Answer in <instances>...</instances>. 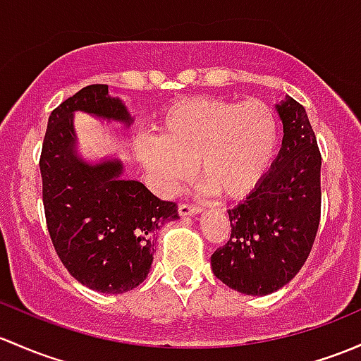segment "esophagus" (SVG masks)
<instances>
[{
  "label": "esophagus",
  "mask_w": 361,
  "mask_h": 361,
  "mask_svg": "<svg viewBox=\"0 0 361 361\" xmlns=\"http://www.w3.org/2000/svg\"><path fill=\"white\" fill-rule=\"evenodd\" d=\"M202 211L199 206H190V204H180V207H178V212H180V216H183V218H187V216H195L199 214V212Z\"/></svg>",
  "instance_id": "esophagus-1"
}]
</instances>
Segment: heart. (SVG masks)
<instances>
[{
    "label": "heart",
    "mask_w": 361,
    "mask_h": 361,
    "mask_svg": "<svg viewBox=\"0 0 361 361\" xmlns=\"http://www.w3.org/2000/svg\"><path fill=\"white\" fill-rule=\"evenodd\" d=\"M159 140L136 145V157L161 195H174L200 176L219 195L238 199L263 181L275 159L279 117L257 98H188L169 107L157 124Z\"/></svg>",
    "instance_id": "heart-1"
}]
</instances>
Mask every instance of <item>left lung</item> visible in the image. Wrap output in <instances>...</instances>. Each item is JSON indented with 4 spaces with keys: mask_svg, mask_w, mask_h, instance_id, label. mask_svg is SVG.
Listing matches in <instances>:
<instances>
[{
    "mask_svg": "<svg viewBox=\"0 0 361 361\" xmlns=\"http://www.w3.org/2000/svg\"><path fill=\"white\" fill-rule=\"evenodd\" d=\"M275 107L282 149L263 181L228 209L230 240L211 256L214 275L247 295L289 283L308 259L320 223L322 155L308 114L290 97Z\"/></svg>",
    "mask_w": 361,
    "mask_h": 361,
    "instance_id": "8db88e82",
    "label": "left lung"
}]
</instances>
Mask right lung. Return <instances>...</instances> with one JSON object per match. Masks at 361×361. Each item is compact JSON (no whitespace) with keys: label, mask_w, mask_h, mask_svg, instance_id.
<instances>
[{"label":"right lung","mask_w":361,"mask_h":361,"mask_svg":"<svg viewBox=\"0 0 361 361\" xmlns=\"http://www.w3.org/2000/svg\"><path fill=\"white\" fill-rule=\"evenodd\" d=\"M131 126L133 117L107 85H91L51 112L41 150L47 226L67 271L104 294L138 287L154 261V238L178 219V206L143 183L124 180L119 159L85 161L78 154L74 112Z\"/></svg>","instance_id":"obj_1"}]
</instances>
